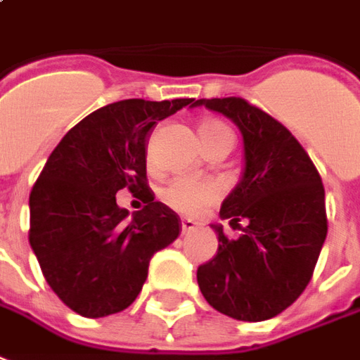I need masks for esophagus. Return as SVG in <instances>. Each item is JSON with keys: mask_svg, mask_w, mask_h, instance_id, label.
I'll list each match as a JSON object with an SVG mask.
<instances>
[{"mask_svg": "<svg viewBox=\"0 0 360 360\" xmlns=\"http://www.w3.org/2000/svg\"><path fill=\"white\" fill-rule=\"evenodd\" d=\"M195 229H198V223H195V221H192V219H182V234L192 233Z\"/></svg>", "mask_w": 360, "mask_h": 360, "instance_id": "esophagus-1", "label": "esophagus"}]
</instances>
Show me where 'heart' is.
Segmentation results:
<instances>
[{"label":"heart","instance_id":"1","mask_svg":"<svg viewBox=\"0 0 360 360\" xmlns=\"http://www.w3.org/2000/svg\"><path fill=\"white\" fill-rule=\"evenodd\" d=\"M200 137L203 145L223 137L234 139L233 131L225 124L215 120H207L201 124ZM219 195H221L219 186L200 178H174L160 190L162 201L182 215H200L201 211H205L209 205H213L219 200Z\"/></svg>","mask_w":360,"mask_h":360}]
</instances>
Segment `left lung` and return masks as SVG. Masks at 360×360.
Instances as JSON below:
<instances>
[{
    "label": "left lung",
    "instance_id": "obj_1",
    "mask_svg": "<svg viewBox=\"0 0 360 360\" xmlns=\"http://www.w3.org/2000/svg\"><path fill=\"white\" fill-rule=\"evenodd\" d=\"M195 106L240 127L246 160L240 182L221 205V217L242 234L229 240L223 226H213L219 250L198 267L201 295L234 320H269L302 295L314 274L328 234L322 178L297 137L248 101L201 98Z\"/></svg>",
    "mask_w": 360,
    "mask_h": 360
}]
</instances>
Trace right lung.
<instances>
[{"label":"right lung","mask_w":360,"mask_h":360,"mask_svg":"<svg viewBox=\"0 0 360 360\" xmlns=\"http://www.w3.org/2000/svg\"><path fill=\"white\" fill-rule=\"evenodd\" d=\"M195 98H127L103 106L65 134L30 192V246L63 304L85 318L122 312L143 287L155 252L182 231L147 182V137ZM139 193L129 219L115 193Z\"/></svg>","instance_id":"obj_1"}]
</instances>
